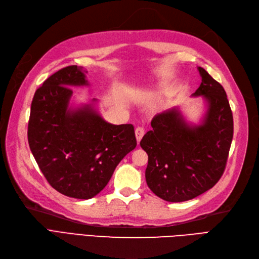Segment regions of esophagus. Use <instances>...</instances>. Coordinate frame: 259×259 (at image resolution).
Segmentation results:
<instances>
[{
	"mask_svg": "<svg viewBox=\"0 0 259 259\" xmlns=\"http://www.w3.org/2000/svg\"><path fill=\"white\" fill-rule=\"evenodd\" d=\"M143 136H144V129L142 127H138L136 129V138H137L138 143H140V141L142 140V138H143Z\"/></svg>",
	"mask_w": 259,
	"mask_h": 259,
	"instance_id": "34e87169",
	"label": "esophagus"
}]
</instances>
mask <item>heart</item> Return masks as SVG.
Listing matches in <instances>:
<instances>
[{
  "instance_id": "heart-1",
  "label": "heart",
  "mask_w": 259,
  "mask_h": 259,
  "mask_svg": "<svg viewBox=\"0 0 259 259\" xmlns=\"http://www.w3.org/2000/svg\"><path fill=\"white\" fill-rule=\"evenodd\" d=\"M159 90H160V91H163V90H164V87H160ZM140 94H144V95H145V94H151V93H147V91H142V93H140Z\"/></svg>"
}]
</instances>
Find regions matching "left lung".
Segmentation results:
<instances>
[{
  "instance_id": "1",
  "label": "left lung",
  "mask_w": 259,
  "mask_h": 259,
  "mask_svg": "<svg viewBox=\"0 0 259 259\" xmlns=\"http://www.w3.org/2000/svg\"><path fill=\"white\" fill-rule=\"evenodd\" d=\"M201 84L193 97H202L205 113L198 124L188 122L175 106L154 116L140 142L148 155L147 186L169 202H183L211 189L226 166L233 136V118L226 93L198 66Z\"/></svg>"
}]
</instances>
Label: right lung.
Listing matches in <instances>:
<instances>
[{"label": "right lung", "instance_id": "right-lung-1", "mask_svg": "<svg viewBox=\"0 0 259 259\" xmlns=\"http://www.w3.org/2000/svg\"><path fill=\"white\" fill-rule=\"evenodd\" d=\"M81 66L53 74L33 97L28 124L31 152L57 191L76 199L97 196L122 158L136 148L132 124H113L97 111V100L73 107L70 87L88 86Z\"/></svg>", "mask_w": 259, "mask_h": 259}]
</instances>
